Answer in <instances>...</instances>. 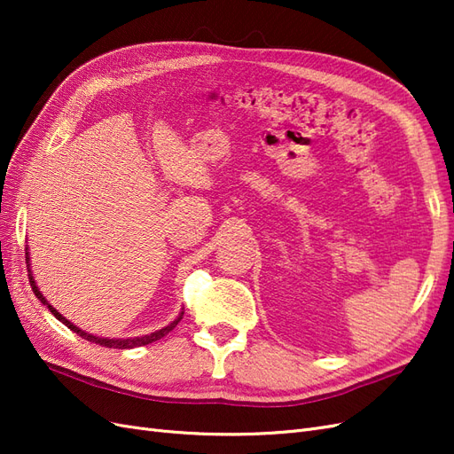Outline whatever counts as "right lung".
Returning a JSON list of instances; mask_svg holds the SVG:
<instances>
[{
	"label": "right lung",
	"mask_w": 454,
	"mask_h": 454,
	"mask_svg": "<svg viewBox=\"0 0 454 454\" xmlns=\"http://www.w3.org/2000/svg\"><path fill=\"white\" fill-rule=\"evenodd\" d=\"M26 261H30V257H26ZM28 267H30V263H28ZM30 284H32V290H34V294H35V297L41 301V303L43 305H47L49 307V310L54 314V318L57 320H60L64 325H67L72 329L74 333H77V335H81L83 339H87V340H90V342H96V345H100V347H106V348H121V350H125V348H136V347H144V345H149V342H155V340H159V339H162L164 335H168L172 329L180 324V320H182V316H184V310L180 312V316H177V318L174 320V322H170L167 327H162V329H159V332H155V333H149V335H142V337H130V339H104V337H96V335H90V333H85L83 329H79L77 325H74L70 320H66L64 316L54 309L52 305H49V301L43 297V294H41L39 290H37V286H35V280H34V277H32V270H30Z\"/></svg>",
	"instance_id": "right-lung-1"
}]
</instances>
